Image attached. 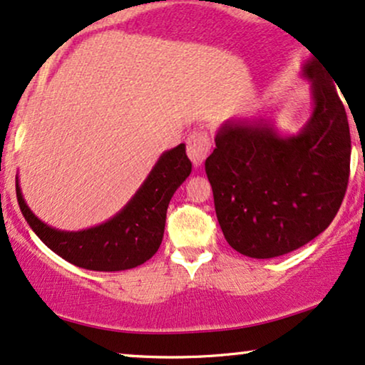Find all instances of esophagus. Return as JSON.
<instances>
[{
  "mask_svg": "<svg viewBox=\"0 0 365 365\" xmlns=\"http://www.w3.org/2000/svg\"><path fill=\"white\" fill-rule=\"evenodd\" d=\"M210 146L212 143L207 133L204 131L192 133L187 141V155L195 167H200V165L204 163V160L210 153Z\"/></svg>",
  "mask_w": 365,
  "mask_h": 365,
  "instance_id": "1",
  "label": "esophagus"
}]
</instances>
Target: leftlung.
Returning <instances> with one entry per match:
<instances>
[{"instance_id": "left-lung-1", "label": "left lung", "mask_w": 365, "mask_h": 365, "mask_svg": "<svg viewBox=\"0 0 365 365\" xmlns=\"http://www.w3.org/2000/svg\"><path fill=\"white\" fill-rule=\"evenodd\" d=\"M313 114L297 136L264 119L225 121L205 160L225 241L256 259L283 256L329 227L347 192L350 131L329 71L303 66Z\"/></svg>"}]
</instances>
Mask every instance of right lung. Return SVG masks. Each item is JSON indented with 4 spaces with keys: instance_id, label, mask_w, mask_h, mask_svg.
Segmentation results:
<instances>
[{
    "instance_id": "obj_1",
    "label": "right lung",
    "mask_w": 365,
    "mask_h": 365,
    "mask_svg": "<svg viewBox=\"0 0 365 365\" xmlns=\"http://www.w3.org/2000/svg\"><path fill=\"white\" fill-rule=\"evenodd\" d=\"M192 172L185 145L165 151L148 178L108 222L66 232L43 224L29 209L16 180V198L25 220L47 247L72 264L92 271H124L143 264L158 251L170 200Z\"/></svg>"
}]
</instances>
